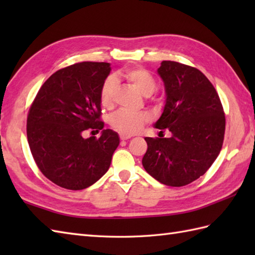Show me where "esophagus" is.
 I'll use <instances>...</instances> for the list:
<instances>
[{"label": "esophagus", "instance_id": "esophagus-1", "mask_svg": "<svg viewBox=\"0 0 255 255\" xmlns=\"http://www.w3.org/2000/svg\"><path fill=\"white\" fill-rule=\"evenodd\" d=\"M119 137H121L122 140H127V139L131 138V136H128V134H123V133L119 134Z\"/></svg>", "mask_w": 255, "mask_h": 255}]
</instances>
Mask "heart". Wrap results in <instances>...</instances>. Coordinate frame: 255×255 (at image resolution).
<instances>
[{
	"instance_id": "1",
	"label": "heart",
	"mask_w": 255,
	"mask_h": 255,
	"mask_svg": "<svg viewBox=\"0 0 255 255\" xmlns=\"http://www.w3.org/2000/svg\"><path fill=\"white\" fill-rule=\"evenodd\" d=\"M123 77L136 88L144 96L153 94L156 89V82L148 70L142 68H129L125 70ZM117 88L116 79L110 77L102 84L100 92L101 105L105 108H111L114 104V96ZM150 116L147 113L132 114L125 111H119L113 114L110 118L111 126L118 132L130 136L138 132L142 128L144 123L149 122Z\"/></svg>"
}]
</instances>
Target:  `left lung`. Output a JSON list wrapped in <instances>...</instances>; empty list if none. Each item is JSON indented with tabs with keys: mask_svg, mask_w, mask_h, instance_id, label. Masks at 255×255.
<instances>
[{
	"mask_svg": "<svg viewBox=\"0 0 255 255\" xmlns=\"http://www.w3.org/2000/svg\"><path fill=\"white\" fill-rule=\"evenodd\" d=\"M158 74L164 84L165 104L153 126L169 130L171 137H145L142 165L164 185L184 186L204 175L220 153L224 108L213 84L196 68L162 61Z\"/></svg>",
	"mask_w": 255,
	"mask_h": 255,
	"instance_id": "1",
	"label": "left lung"
}]
</instances>
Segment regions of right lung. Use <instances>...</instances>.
Returning <instances> with one entry per match:
<instances>
[{
    "instance_id": "add662e5",
    "label": "right lung",
    "mask_w": 255,
    "mask_h": 255,
    "mask_svg": "<svg viewBox=\"0 0 255 255\" xmlns=\"http://www.w3.org/2000/svg\"><path fill=\"white\" fill-rule=\"evenodd\" d=\"M111 63L80 62L58 70L42 84L27 117V139L37 166L72 191L93 185L110 169L118 133L100 121L102 84ZM88 128L101 137L84 138Z\"/></svg>"
}]
</instances>
